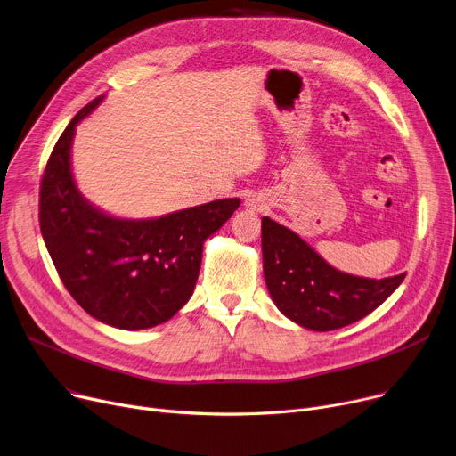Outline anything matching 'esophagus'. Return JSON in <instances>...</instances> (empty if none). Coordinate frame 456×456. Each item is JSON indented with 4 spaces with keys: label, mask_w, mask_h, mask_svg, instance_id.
<instances>
[{
    "label": "esophagus",
    "mask_w": 456,
    "mask_h": 456,
    "mask_svg": "<svg viewBox=\"0 0 456 456\" xmlns=\"http://www.w3.org/2000/svg\"><path fill=\"white\" fill-rule=\"evenodd\" d=\"M246 205H248V208L256 210V212L265 210V201H264V198H262V196H258V194L249 196V198H248V201H246Z\"/></svg>",
    "instance_id": "obj_1"
}]
</instances>
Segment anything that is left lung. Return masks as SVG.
Instances as JSON below:
<instances>
[{
	"instance_id": "8db88e82",
	"label": "left lung",
	"mask_w": 456,
	"mask_h": 456,
	"mask_svg": "<svg viewBox=\"0 0 456 456\" xmlns=\"http://www.w3.org/2000/svg\"><path fill=\"white\" fill-rule=\"evenodd\" d=\"M262 260L275 306L298 326L315 331L367 317L405 279V273L376 281L339 271L297 232L267 216L262 218Z\"/></svg>"
}]
</instances>
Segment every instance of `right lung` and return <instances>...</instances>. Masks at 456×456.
<instances>
[{
	"instance_id": "add662e5",
	"label": "right lung",
	"mask_w": 456,
	"mask_h": 456,
	"mask_svg": "<svg viewBox=\"0 0 456 456\" xmlns=\"http://www.w3.org/2000/svg\"><path fill=\"white\" fill-rule=\"evenodd\" d=\"M104 97L82 108L54 144L40 185V231L66 289L97 321L144 330L172 319L194 293L205 240L238 208L216 200L148 220L91 205L71 170L75 128Z\"/></svg>"
}]
</instances>
